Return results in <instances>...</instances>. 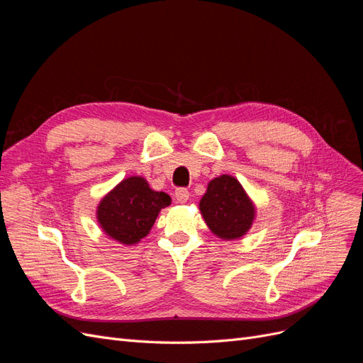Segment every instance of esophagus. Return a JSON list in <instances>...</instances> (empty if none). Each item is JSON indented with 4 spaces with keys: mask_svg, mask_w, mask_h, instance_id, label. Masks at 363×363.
<instances>
[{
    "mask_svg": "<svg viewBox=\"0 0 363 363\" xmlns=\"http://www.w3.org/2000/svg\"><path fill=\"white\" fill-rule=\"evenodd\" d=\"M175 199L179 203H186L189 200V191L186 188H177L175 189Z\"/></svg>",
    "mask_w": 363,
    "mask_h": 363,
    "instance_id": "1",
    "label": "esophagus"
}]
</instances>
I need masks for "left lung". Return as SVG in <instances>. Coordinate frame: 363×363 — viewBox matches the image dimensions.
<instances>
[{
	"mask_svg": "<svg viewBox=\"0 0 363 363\" xmlns=\"http://www.w3.org/2000/svg\"><path fill=\"white\" fill-rule=\"evenodd\" d=\"M200 211L208 228L221 239L244 236L255 219V206L240 183L230 175H221L207 184Z\"/></svg>",
	"mask_w": 363,
	"mask_h": 363,
	"instance_id": "1",
	"label": "left lung"
}]
</instances>
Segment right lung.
Here are the masks:
<instances>
[{
  "instance_id": "right-lung-1",
  "label": "right lung",
  "mask_w": 363,
  "mask_h": 363,
  "mask_svg": "<svg viewBox=\"0 0 363 363\" xmlns=\"http://www.w3.org/2000/svg\"><path fill=\"white\" fill-rule=\"evenodd\" d=\"M169 204L168 194L152 191L145 179L130 177L104 196L96 218L108 236L131 245L148 235L160 208Z\"/></svg>"
}]
</instances>
